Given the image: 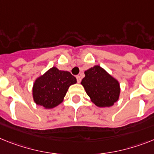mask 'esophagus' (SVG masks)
Segmentation results:
<instances>
[{
  "label": "esophagus",
  "instance_id": "obj_1",
  "mask_svg": "<svg viewBox=\"0 0 154 154\" xmlns=\"http://www.w3.org/2000/svg\"><path fill=\"white\" fill-rule=\"evenodd\" d=\"M77 83H80L81 81V77L80 76H77Z\"/></svg>",
  "mask_w": 154,
  "mask_h": 154
}]
</instances>
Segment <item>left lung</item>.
Returning <instances> with one entry per match:
<instances>
[{
  "label": "left lung",
  "mask_w": 154,
  "mask_h": 154,
  "mask_svg": "<svg viewBox=\"0 0 154 154\" xmlns=\"http://www.w3.org/2000/svg\"><path fill=\"white\" fill-rule=\"evenodd\" d=\"M85 74L81 85L97 106H111L118 100L120 85L105 69L95 66L85 71Z\"/></svg>",
  "instance_id": "obj_1"
}]
</instances>
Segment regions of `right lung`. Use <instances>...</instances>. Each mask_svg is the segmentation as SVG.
Masks as SVG:
<instances>
[{"instance_id": "right-lung-1", "label": "right lung", "mask_w": 154, "mask_h": 154, "mask_svg": "<svg viewBox=\"0 0 154 154\" xmlns=\"http://www.w3.org/2000/svg\"><path fill=\"white\" fill-rule=\"evenodd\" d=\"M77 79L68 71L52 67L36 80L33 87V100L46 109L57 106L63 101L68 88Z\"/></svg>"}]
</instances>
